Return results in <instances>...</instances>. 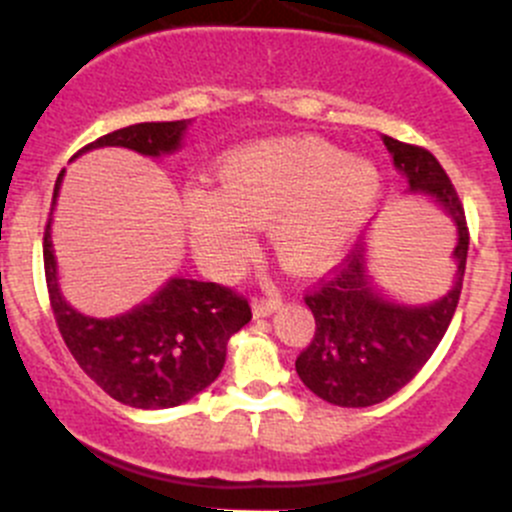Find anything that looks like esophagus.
<instances>
[{"instance_id":"obj_1","label":"esophagus","mask_w":512,"mask_h":512,"mask_svg":"<svg viewBox=\"0 0 512 512\" xmlns=\"http://www.w3.org/2000/svg\"><path fill=\"white\" fill-rule=\"evenodd\" d=\"M282 304V297L277 292H265L262 297H257L255 302H252V312H255V317H267V314H272L275 309H280Z\"/></svg>"}]
</instances>
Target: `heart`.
I'll return each instance as SVG.
<instances>
[{
    "label": "heart",
    "mask_w": 512,
    "mask_h": 512,
    "mask_svg": "<svg viewBox=\"0 0 512 512\" xmlns=\"http://www.w3.org/2000/svg\"><path fill=\"white\" fill-rule=\"evenodd\" d=\"M379 170L317 138L240 148L220 165V188L183 193L190 245L210 272H230L250 250V225L270 227L277 257L294 270L332 260L379 198Z\"/></svg>",
    "instance_id": "1"
}]
</instances>
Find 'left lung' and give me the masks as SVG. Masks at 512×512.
Instances as JSON below:
<instances>
[{"label":"left lung","mask_w":512,"mask_h":512,"mask_svg":"<svg viewBox=\"0 0 512 512\" xmlns=\"http://www.w3.org/2000/svg\"><path fill=\"white\" fill-rule=\"evenodd\" d=\"M394 165L414 193H426L458 227L456 282L441 299L421 307L376 294L366 275L364 245H352L339 265L304 294L314 314V337L294 361L299 379L319 399L337 406H374L409 384L436 352L458 299L468 257L466 210L451 178L431 151L384 136Z\"/></svg>","instance_id":"obj_1"}]
</instances>
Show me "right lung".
Here are the masks:
<instances>
[{
	"label": "right lung",
	"instance_id": "add662e5",
	"mask_svg": "<svg viewBox=\"0 0 512 512\" xmlns=\"http://www.w3.org/2000/svg\"><path fill=\"white\" fill-rule=\"evenodd\" d=\"M190 121L136 123L96 138L79 153L123 146L160 156L180 146ZM76 153V156H79ZM59 173L54 198L61 183ZM44 230V275L51 312L66 347L86 376L111 399L133 409H173L218 379L227 339L252 319L250 302L218 282L173 277L148 304L113 319L84 317L64 302L56 285V260Z\"/></svg>",
	"mask_w": 512,
	"mask_h": 512
}]
</instances>
